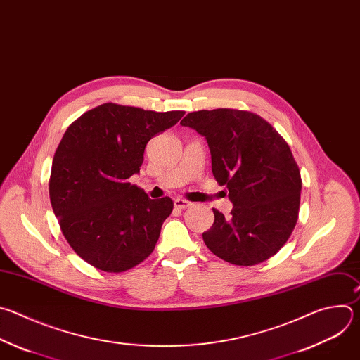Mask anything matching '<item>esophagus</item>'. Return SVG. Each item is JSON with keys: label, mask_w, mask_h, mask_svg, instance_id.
I'll list each match as a JSON object with an SVG mask.
<instances>
[{"label": "esophagus", "mask_w": 360, "mask_h": 360, "mask_svg": "<svg viewBox=\"0 0 360 360\" xmlns=\"http://www.w3.org/2000/svg\"><path fill=\"white\" fill-rule=\"evenodd\" d=\"M191 205H193V202H190V201H187L184 198H176L174 200V207L179 208V210H184V208H188Z\"/></svg>", "instance_id": "1"}]
</instances>
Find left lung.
<instances>
[{"label":"left lung","instance_id":"left-lung-1","mask_svg":"<svg viewBox=\"0 0 360 360\" xmlns=\"http://www.w3.org/2000/svg\"><path fill=\"white\" fill-rule=\"evenodd\" d=\"M180 124L207 139L214 179L234 204L229 219L212 208L214 224L202 233L207 248L243 266L275 255L297 226L301 202V173L288 143L248 110H197Z\"/></svg>","mask_w":360,"mask_h":360}]
</instances>
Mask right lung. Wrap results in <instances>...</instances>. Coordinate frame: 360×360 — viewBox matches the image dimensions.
<instances>
[{"instance_id":"add662e5","label":"right lung","mask_w":360,"mask_h":360,"mask_svg":"<svg viewBox=\"0 0 360 360\" xmlns=\"http://www.w3.org/2000/svg\"><path fill=\"white\" fill-rule=\"evenodd\" d=\"M184 113L109 102L66 129L52 160L49 198L68 244L92 266L123 272L153 252L173 201L149 198L129 179L140 172L148 141Z\"/></svg>"}]
</instances>
